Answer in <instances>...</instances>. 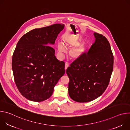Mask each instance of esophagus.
Instances as JSON below:
<instances>
[{
    "label": "esophagus",
    "mask_w": 130,
    "mask_h": 130,
    "mask_svg": "<svg viewBox=\"0 0 130 130\" xmlns=\"http://www.w3.org/2000/svg\"><path fill=\"white\" fill-rule=\"evenodd\" d=\"M69 67V64H68V63H67V62H66L65 63V70H66L67 69V68Z\"/></svg>",
    "instance_id": "obj_1"
}]
</instances>
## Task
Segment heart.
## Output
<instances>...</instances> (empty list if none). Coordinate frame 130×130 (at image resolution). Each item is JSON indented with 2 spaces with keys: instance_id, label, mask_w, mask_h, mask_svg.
Masks as SVG:
<instances>
[{
  "instance_id": "b5f03b06",
  "label": "heart",
  "mask_w": 130,
  "mask_h": 130,
  "mask_svg": "<svg viewBox=\"0 0 130 130\" xmlns=\"http://www.w3.org/2000/svg\"><path fill=\"white\" fill-rule=\"evenodd\" d=\"M80 39L77 38H70L64 42L65 46L70 47L68 51V54L71 59L78 60L81 58L84 54L86 46L84 42H79ZM64 44L59 42L58 44V51L62 55L66 51Z\"/></svg>"
}]
</instances>
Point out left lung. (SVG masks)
<instances>
[{
  "label": "left lung",
  "mask_w": 130,
  "mask_h": 130,
  "mask_svg": "<svg viewBox=\"0 0 130 130\" xmlns=\"http://www.w3.org/2000/svg\"><path fill=\"white\" fill-rule=\"evenodd\" d=\"M95 42L86 53L66 70L68 94L74 101L87 102L100 97L107 88L113 69L114 57L105 37L94 32Z\"/></svg>",
  "instance_id": "8db88e82"
}]
</instances>
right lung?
<instances>
[{
	"mask_svg": "<svg viewBox=\"0 0 130 130\" xmlns=\"http://www.w3.org/2000/svg\"><path fill=\"white\" fill-rule=\"evenodd\" d=\"M64 24L33 29L17 44L12 61L16 86L29 100L41 102L52 94L54 87L65 73V63L55 56L54 44Z\"/></svg>",
	"mask_w": 130,
	"mask_h": 130,
	"instance_id": "1",
	"label": "right lung"
}]
</instances>
